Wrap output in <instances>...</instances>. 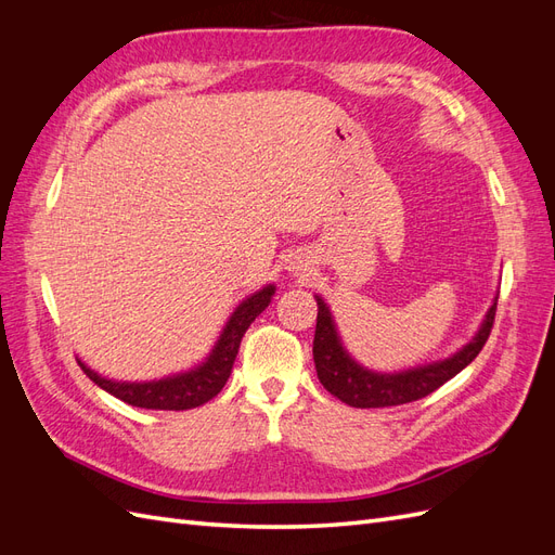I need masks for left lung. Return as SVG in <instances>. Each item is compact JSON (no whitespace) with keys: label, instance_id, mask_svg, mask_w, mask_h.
Listing matches in <instances>:
<instances>
[{"label":"left lung","instance_id":"obj_1","mask_svg":"<svg viewBox=\"0 0 555 555\" xmlns=\"http://www.w3.org/2000/svg\"><path fill=\"white\" fill-rule=\"evenodd\" d=\"M495 308L498 304H493L489 314H486L477 338L465 345L459 354H453L447 361L414 367V371H405L398 375H379L365 371V367L349 359V354L338 340V333H335L326 304L322 298H317V328L312 343L317 377L324 384V389L331 391L335 398H340L347 405L361 410L405 405V402L426 398L435 389H440L444 382L456 377L467 363H473L477 359L481 347L491 335L495 322Z\"/></svg>","mask_w":555,"mask_h":555}]
</instances>
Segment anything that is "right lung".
I'll use <instances>...</instances> for the list:
<instances>
[{
	"mask_svg": "<svg viewBox=\"0 0 555 555\" xmlns=\"http://www.w3.org/2000/svg\"><path fill=\"white\" fill-rule=\"evenodd\" d=\"M273 292H275L273 287H263L255 296L243 300L238 310L229 319V324L222 331L220 340H217L208 361L204 365H198L192 373L166 377L159 382H145V384L111 382L90 371L86 363H80L82 373H86L96 386H102L104 391L129 402L133 408L178 412V410H192V408L204 405V402H208L210 398H215L222 391V386L231 375L233 361H236L245 331L261 314V310H266L268 304H271Z\"/></svg>",
	"mask_w": 555,
	"mask_h": 555,
	"instance_id": "right-lung-1",
	"label": "right lung"
}]
</instances>
